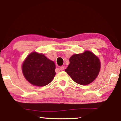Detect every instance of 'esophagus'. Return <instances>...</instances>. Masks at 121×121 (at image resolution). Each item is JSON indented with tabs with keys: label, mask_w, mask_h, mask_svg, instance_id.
Wrapping results in <instances>:
<instances>
[{
	"label": "esophagus",
	"mask_w": 121,
	"mask_h": 121,
	"mask_svg": "<svg viewBox=\"0 0 121 121\" xmlns=\"http://www.w3.org/2000/svg\"><path fill=\"white\" fill-rule=\"evenodd\" d=\"M59 69H60L61 71L63 70L64 69V67H63V66H62V67H60V68H59Z\"/></svg>",
	"instance_id": "34e87169"
}]
</instances>
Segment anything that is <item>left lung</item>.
I'll list each match as a JSON object with an SVG mask.
<instances>
[{
	"instance_id": "1",
	"label": "left lung",
	"mask_w": 121,
	"mask_h": 121,
	"mask_svg": "<svg viewBox=\"0 0 121 121\" xmlns=\"http://www.w3.org/2000/svg\"><path fill=\"white\" fill-rule=\"evenodd\" d=\"M65 72L73 80L80 85H86L96 78L100 72L101 64L99 58L89 51L73 55Z\"/></svg>"
}]
</instances>
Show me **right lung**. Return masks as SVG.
Wrapping results in <instances>:
<instances>
[{
	"instance_id": "add662e5",
	"label": "right lung",
	"mask_w": 121,
	"mask_h": 121,
	"mask_svg": "<svg viewBox=\"0 0 121 121\" xmlns=\"http://www.w3.org/2000/svg\"><path fill=\"white\" fill-rule=\"evenodd\" d=\"M56 65L43 54L31 53L22 65L25 78L30 83L37 86H44L52 82L56 75Z\"/></svg>"
}]
</instances>
